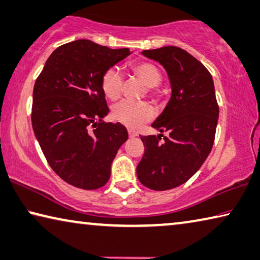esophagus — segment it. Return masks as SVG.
Returning <instances> with one entry per match:
<instances>
[{
    "instance_id": "esophagus-1",
    "label": "esophagus",
    "mask_w": 260,
    "mask_h": 260,
    "mask_svg": "<svg viewBox=\"0 0 260 260\" xmlns=\"http://www.w3.org/2000/svg\"><path fill=\"white\" fill-rule=\"evenodd\" d=\"M128 135H129V138H137L139 134H138V132H135L133 129H128Z\"/></svg>"
}]
</instances>
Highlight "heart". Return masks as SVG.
Segmentation results:
<instances>
[{
    "mask_svg": "<svg viewBox=\"0 0 260 260\" xmlns=\"http://www.w3.org/2000/svg\"><path fill=\"white\" fill-rule=\"evenodd\" d=\"M132 72L147 85V92L152 100L160 96L158 84L162 81V73L155 63L149 61H139L132 63ZM102 89L106 97L111 101H117L121 96L123 77L117 67L106 69L102 76ZM154 117V111L146 102L122 101L115 104L112 109L113 120L125 125L129 128H139L143 123L150 121Z\"/></svg>",
    "mask_w": 260,
    "mask_h": 260,
    "instance_id": "heart-1",
    "label": "heart"
}]
</instances>
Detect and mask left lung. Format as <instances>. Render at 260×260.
Returning <instances> with one entry per match:
<instances>
[{
    "mask_svg": "<svg viewBox=\"0 0 260 260\" xmlns=\"http://www.w3.org/2000/svg\"><path fill=\"white\" fill-rule=\"evenodd\" d=\"M142 54L166 68L172 93L151 125L169 135L140 137L145 154L137 175L146 187L166 191L187 182L207 158L215 139L219 105L211 73L186 51L164 46Z\"/></svg>",
    "mask_w": 260,
    "mask_h": 260,
    "instance_id": "left-lung-1",
    "label": "left lung"
}]
</instances>
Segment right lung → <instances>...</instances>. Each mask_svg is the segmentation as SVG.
<instances>
[{
	"label": "right lung",
	"instance_id": "right-lung-1",
	"mask_svg": "<svg viewBox=\"0 0 260 260\" xmlns=\"http://www.w3.org/2000/svg\"><path fill=\"white\" fill-rule=\"evenodd\" d=\"M80 39L57 47L37 77L31 121L45 157L64 182L83 189L108 183L111 164L128 139L109 112L102 89L106 69L129 54Z\"/></svg>",
	"mask_w": 260,
	"mask_h": 260
}]
</instances>
